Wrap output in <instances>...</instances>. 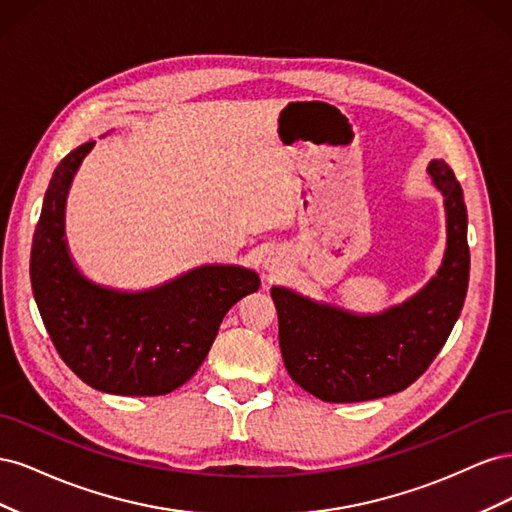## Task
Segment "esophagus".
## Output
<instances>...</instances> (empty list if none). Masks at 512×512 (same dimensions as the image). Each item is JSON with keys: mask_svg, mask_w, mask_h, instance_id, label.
Returning <instances> with one entry per match:
<instances>
[{"mask_svg": "<svg viewBox=\"0 0 512 512\" xmlns=\"http://www.w3.org/2000/svg\"><path fill=\"white\" fill-rule=\"evenodd\" d=\"M267 267H269V271H277V262H275V260H271Z\"/></svg>", "mask_w": 512, "mask_h": 512, "instance_id": "esophagus-1", "label": "esophagus"}]
</instances>
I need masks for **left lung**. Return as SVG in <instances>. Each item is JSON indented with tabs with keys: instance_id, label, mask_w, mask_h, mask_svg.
<instances>
[{
	"instance_id": "1",
	"label": "left lung",
	"mask_w": 512,
	"mask_h": 512,
	"mask_svg": "<svg viewBox=\"0 0 512 512\" xmlns=\"http://www.w3.org/2000/svg\"><path fill=\"white\" fill-rule=\"evenodd\" d=\"M444 196L446 252L429 284L382 314L359 316L273 286L280 348L290 378L329 404L378 399L408 389L451 335L470 280L468 211L444 160L427 166Z\"/></svg>"
}]
</instances>
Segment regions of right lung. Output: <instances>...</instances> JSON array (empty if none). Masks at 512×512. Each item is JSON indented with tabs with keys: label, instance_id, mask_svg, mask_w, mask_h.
<instances>
[{
	"label": "right lung",
	"instance_id": "obj_1",
	"mask_svg": "<svg viewBox=\"0 0 512 512\" xmlns=\"http://www.w3.org/2000/svg\"><path fill=\"white\" fill-rule=\"evenodd\" d=\"M94 141L55 168L34 232L29 277L51 342L91 389L156 397L188 382L218 335L228 309L260 288L235 265H205L158 288L121 292L79 273L64 239L70 183Z\"/></svg>",
	"mask_w": 512,
	"mask_h": 512
}]
</instances>
